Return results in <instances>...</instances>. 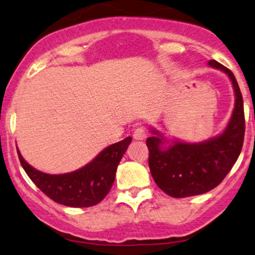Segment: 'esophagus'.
<instances>
[{"instance_id": "1", "label": "esophagus", "mask_w": 255, "mask_h": 255, "mask_svg": "<svg viewBox=\"0 0 255 255\" xmlns=\"http://www.w3.org/2000/svg\"><path fill=\"white\" fill-rule=\"evenodd\" d=\"M133 136L135 140H143V138L147 136V130H145V127H143V126H138V127L135 128Z\"/></svg>"}]
</instances>
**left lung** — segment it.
Here are the masks:
<instances>
[{
    "label": "left lung",
    "mask_w": 255,
    "mask_h": 255,
    "mask_svg": "<svg viewBox=\"0 0 255 255\" xmlns=\"http://www.w3.org/2000/svg\"><path fill=\"white\" fill-rule=\"evenodd\" d=\"M209 65L230 77L236 92V105L226 129L219 136L201 143L167 142L156 130L147 138L149 168L159 189L175 198L202 195L219 185L238 159L245 135L244 101L236 77L222 64L210 60Z\"/></svg>",
    "instance_id": "left-lung-1"
}]
</instances>
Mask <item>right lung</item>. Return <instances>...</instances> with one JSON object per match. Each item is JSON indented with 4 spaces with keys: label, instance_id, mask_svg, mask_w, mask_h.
<instances>
[{
    "label": "right lung",
    "instance_id": "obj_1",
    "mask_svg": "<svg viewBox=\"0 0 255 255\" xmlns=\"http://www.w3.org/2000/svg\"><path fill=\"white\" fill-rule=\"evenodd\" d=\"M131 142L128 136L105 148L92 162L79 170L49 175L28 164L17 149L19 162L40 191L56 203L71 208H90L100 203L113 185L118 164Z\"/></svg>",
    "mask_w": 255,
    "mask_h": 255
}]
</instances>
